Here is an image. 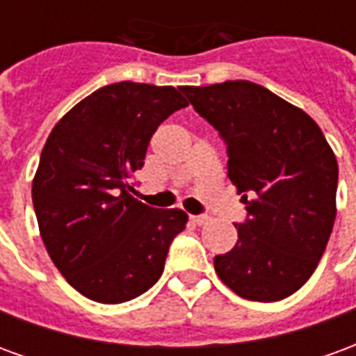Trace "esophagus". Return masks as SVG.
Masks as SVG:
<instances>
[{"label":"esophagus","instance_id":"34e87169","mask_svg":"<svg viewBox=\"0 0 356 356\" xmlns=\"http://www.w3.org/2000/svg\"><path fill=\"white\" fill-rule=\"evenodd\" d=\"M191 221L194 225H206L208 223V216H193L191 217Z\"/></svg>","mask_w":356,"mask_h":356}]
</instances>
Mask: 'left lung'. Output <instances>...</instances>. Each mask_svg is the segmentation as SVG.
<instances>
[{
	"mask_svg": "<svg viewBox=\"0 0 356 356\" xmlns=\"http://www.w3.org/2000/svg\"><path fill=\"white\" fill-rule=\"evenodd\" d=\"M227 143V170L248 219L217 276L250 301H280L311 278L336 219L337 160L303 110L254 81L183 86Z\"/></svg>",
	"mask_w": 356,
	"mask_h": 356,
	"instance_id": "obj_1",
	"label": "left lung"
}]
</instances>
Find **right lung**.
Listing matches in <instances>:
<instances>
[{
    "instance_id": "1",
    "label": "right lung",
    "mask_w": 356,
    "mask_h": 356,
    "mask_svg": "<svg viewBox=\"0 0 356 356\" xmlns=\"http://www.w3.org/2000/svg\"><path fill=\"white\" fill-rule=\"evenodd\" d=\"M185 106L171 86L120 81L78 102L49 133L32 202L47 254L81 296L124 303L162 276L188 216L133 198L129 177L158 125Z\"/></svg>"
}]
</instances>
